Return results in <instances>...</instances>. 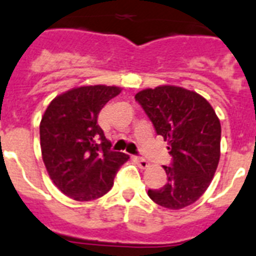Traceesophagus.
<instances>
[{
  "label": "esophagus",
  "mask_w": 256,
  "mask_h": 256,
  "mask_svg": "<svg viewBox=\"0 0 256 256\" xmlns=\"http://www.w3.org/2000/svg\"><path fill=\"white\" fill-rule=\"evenodd\" d=\"M134 160L137 162V164H138L141 168H148L150 164L149 160H146L145 158H141V156H136V158H134Z\"/></svg>",
  "instance_id": "34e87169"
}]
</instances>
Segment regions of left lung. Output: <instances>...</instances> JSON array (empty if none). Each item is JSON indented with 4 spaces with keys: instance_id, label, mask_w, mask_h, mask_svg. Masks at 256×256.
I'll list each match as a JSON object with an SVG mask.
<instances>
[{
    "instance_id": "1",
    "label": "left lung",
    "mask_w": 256,
    "mask_h": 256,
    "mask_svg": "<svg viewBox=\"0 0 256 256\" xmlns=\"http://www.w3.org/2000/svg\"><path fill=\"white\" fill-rule=\"evenodd\" d=\"M134 98L172 156L171 164L163 166L167 182L148 194L166 208H184L206 192L219 164V119L202 96L180 86L145 89Z\"/></svg>"
}]
</instances>
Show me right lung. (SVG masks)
Segmentation results:
<instances>
[{
	"label": "right lung",
	"instance_id": "1",
	"mask_svg": "<svg viewBox=\"0 0 256 256\" xmlns=\"http://www.w3.org/2000/svg\"><path fill=\"white\" fill-rule=\"evenodd\" d=\"M119 93L118 86L106 85L72 89L54 98L41 119L45 167L56 186L72 200H93L106 194L130 158L111 150L97 123L102 107Z\"/></svg>",
	"mask_w": 256,
	"mask_h": 256
}]
</instances>
